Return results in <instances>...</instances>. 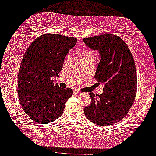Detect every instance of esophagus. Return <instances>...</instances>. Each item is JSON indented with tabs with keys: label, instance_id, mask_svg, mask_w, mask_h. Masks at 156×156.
I'll return each mask as SVG.
<instances>
[{
	"label": "esophagus",
	"instance_id": "1",
	"mask_svg": "<svg viewBox=\"0 0 156 156\" xmlns=\"http://www.w3.org/2000/svg\"><path fill=\"white\" fill-rule=\"evenodd\" d=\"M74 94H77V95H80V94H82L81 92L78 91V90H74Z\"/></svg>",
	"mask_w": 156,
	"mask_h": 156
}]
</instances>
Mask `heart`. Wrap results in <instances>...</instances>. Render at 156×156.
<instances>
[{"instance_id": "obj_1", "label": "heart", "mask_w": 156, "mask_h": 156, "mask_svg": "<svg viewBox=\"0 0 156 156\" xmlns=\"http://www.w3.org/2000/svg\"><path fill=\"white\" fill-rule=\"evenodd\" d=\"M80 55H81L82 60L94 58V54H93L91 51H90L89 50H87V49H86V50H83L82 51H80ZM69 58V56L67 58Z\"/></svg>"}]
</instances>
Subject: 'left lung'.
I'll list each match as a JSON object with an SVG mask.
<instances>
[{
  "mask_svg": "<svg viewBox=\"0 0 156 156\" xmlns=\"http://www.w3.org/2000/svg\"><path fill=\"white\" fill-rule=\"evenodd\" d=\"M83 42L99 52L94 77L104 85L100 95L89 94L91 104L84 108L85 115L96 125H114L125 117L135 101L137 73L133 55L125 41L113 34L84 38Z\"/></svg>",
  "mask_w": 156,
  "mask_h": 156,
  "instance_id": "1",
  "label": "left lung"
}]
</instances>
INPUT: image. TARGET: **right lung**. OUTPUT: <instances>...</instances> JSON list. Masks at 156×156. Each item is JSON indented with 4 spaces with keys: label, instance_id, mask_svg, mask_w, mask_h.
<instances>
[{
    "label": "right lung",
    "instance_id": "add662e5",
    "mask_svg": "<svg viewBox=\"0 0 156 156\" xmlns=\"http://www.w3.org/2000/svg\"><path fill=\"white\" fill-rule=\"evenodd\" d=\"M76 42L74 37L43 34L23 55L18 76V95L26 114L37 123L58 119L71 97V88H60L52 78L58 76L65 57Z\"/></svg>",
    "mask_w": 156,
    "mask_h": 156
}]
</instances>
